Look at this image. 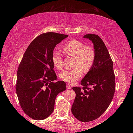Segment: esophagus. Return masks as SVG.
<instances>
[{
  "mask_svg": "<svg viewBox=\"0 0 133 133\" xmlns=\"http://www.w3.org/2000/svg\"><path fill=\"white\" fill-rule=\"evenodd\" d=\"M66 87H67V89H68V90L71 89V86L70 84H67Z\"/></svg>",
  "mask_w": 133,
  "mask_h": 133,
  "instance_id": "obj_1",
  "label": "esophagus"
}]
</instances>
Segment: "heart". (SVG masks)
Segmentation results:
<instances>
[{"instance_id":"1","label":"heart","mask_w":133,"mask_h":133,"mask_svg":"<svg viewBox=\"0 0 133 133\" xmlns=\"http://www.w3.org/2000/svg\"><path fill=\"white\" fill-rule=\"evenodd\" d=\"M63 50L67 55L75 57L73 68L63 71L60 74L62 80L73 84L80 79L83 73L89 72L95 62L96 52L90 46H85L82 41L73 39L69 41L63 47ZM51 60L56 68L61 69L63 66V62L61 53L54 51Z\"/></svg>"}]
</instances>
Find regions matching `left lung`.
<instances>
[{
  "label": "left lung",
  "mask_w": 133,
  "mask_h": 133,
  "mask_svg": "<svg viewBox=\"0 0 133 133\" xmlns=\"http://www.w3.org/2000/svg\"><path fill=\"white\" fill-rule=\"evenodd\" d=\"M83 37L93 42L96 59L82 80V87H73L76 98L71 112L77 120L88 122L98 118L109 107L115 92L116 82L112 59L102 39L94 34Z\"/></svg>",
  "instance_id": "8db88e82"
}]
</instances>
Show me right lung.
Instances as JSON below:
<instances>
[{"label": "right lung", "mask_w": 133, "mask_h": 133, "mask_svg": "<svg viewBox=\"0 0 133 133\" xmlns=\"http://www.w3.org/2000/svg\"><path fill=\"white\" fill-rule=\"evenodd\" d=\"M68 35L44 33L29 44L17 72L16 91L22 110L36 120L52 113L56 96L66 89L63 81L54 82L57 76L51 56L56 45Z\"/></svg>", "instance_id": "1"}]
</instances>
